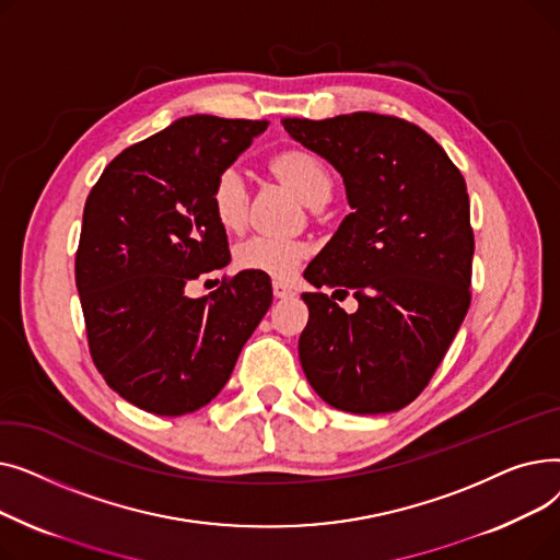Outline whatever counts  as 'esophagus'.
Masks as SVG:
<instances>
[{
    "label": "esophagus",
    "instance_id": "obj_1",
    "mask_svg": "<svg viewBox=\"0 0 560 560\" xmlns=\"http://www.w3.org/2000/svg\"><path fill=\"white\" fill-rule=\"evenodd\" d=\"M272 292H275L277 300H288V298H292V288H288V285L281 283V281H275V283H272Z\"/></svg>",
    "mask_w": 560,
    "mask_h": 560
}]
</instances>
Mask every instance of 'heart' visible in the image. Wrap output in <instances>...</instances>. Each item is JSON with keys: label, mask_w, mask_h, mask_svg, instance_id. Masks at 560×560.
I'll return each instance as SVG.
<instances>
[{"label": "heart", "mask_w": 560, "mask_h": 560, "mask_svg": "<svg viewBox=\"0 0 560 560\" xmlns=\"http://www.w3.org/2000/svg\"><path fill=\"white\" fill-rule=\"evenodd\" d=\"M268 172L277 184L295 195L308 209H319L331 199L334 174L329 165L306 147H288L268 161ZM211 211L218 224L235 233L247 224L249 195L243 176L235 170H222L211 186ZM308 249L302 243L249 238L233 249V265L243 272H254L285 281L302 265Z\"/></svg>", "instance_id": "1"}]
</instances>
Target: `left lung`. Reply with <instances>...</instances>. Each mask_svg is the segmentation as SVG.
<instances>
[{"label": "left lung", "mask_w": 560, "mask_h": 560, "mask_svg": "<svg viewBox=\"0 0 560 560\" xmlns=\"http://www.w3.org/2000/svg\"><path fill=\"white\" fill-rule=\"evenodd\" d=\"M281 122L340 172L351 206L304 279L334 294L351 289L360 308L349 316L332 295L304 292V374L338 410L393 413L427 388L469 308L465 179L427 131L393 115Z\"/></svg>", "instance_id": "8db88e82"}]
</instances>
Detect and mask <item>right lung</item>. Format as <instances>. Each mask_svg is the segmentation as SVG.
I'll use <instances>...</instances> for the list:
<instances>
[{"label": "right lung", "instance_id": "obj_1", "mask_svg": "<svg viewBox=\"0 0 560 560\" xmlns=\"http://www.w3.org/2000/svg\"><path fill=\"white\" fill-rule=\"evenodd\" d=\"M265 129L182 117L117 154L85 199L74 275L88 347L106 384L147 413L176 418L209 404L272 304L270 277L254 272L186 295L231 260L211 186Z\"/></svg>", "mask_w": 560, "mask_h": 560}]
</instances>
